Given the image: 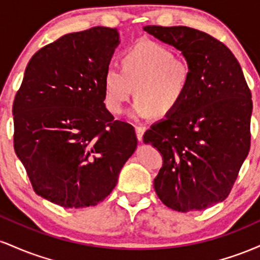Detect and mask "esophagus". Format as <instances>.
<instances>
[{"label":"esophagus","mask_w":260,"mask_h":260,"mask_svg":"<svg viewBox=\"0 0 260 260\" xmlns=\"http://www.w3.org/2000/svg\"><path fill=\"white\" fill-rule=\"evenodd\" d=\"M144 132H145L144 127H139V126L136 127V134H137V138H138L139 142H142L143 134H144Z\"/></svg>","instance_id":"1"}]
</instances>
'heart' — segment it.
<instances>
[{
    "mask_svg": "<svg viewBox=\"0 0 260 260\" xmlns=\"http://www.w3.org/2000/svg\"><path fill=\"white\" fill-rule=\"evenodd\" d=\"M122 67L109 66L103 77L104 99L112 113H121L136 94L131 117L140 120L156 113L171 115L181 105L189 88L192 70L186 59L174 57L168 47L143 39L126 50Z\"/></svg>",
    "mask_w": 260,
    "mask_h": 260,
    "instance_id": "obj_1",
    "label": "heart"
}]
</instances>
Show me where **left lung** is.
Wrapping results in <instances>:
<instances>
[{"instance_id":"left-lung-1","label":"left lung","mask_w":260,"mask_h":260,"mask_svg":"<svg viewBox=\"0 0 260 260\" xmlns=\"http://www.w3.org/2000/svg\"><path fill=\"white\" fill-rule=\"evenodd\" d=\"M143 29L181 51L192 70L181 105L143 136L162 156L154 189L176 211L204 210L228 198L248 155L252 94L234 53L215 38L182 25Z\"/></svg>"}]
</instances>
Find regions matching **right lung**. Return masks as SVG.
Listing matches in <instances>:
<instances>
[{
    "mask_svg": "<svg viewBox=\"0 0 260 260\" xmlns=\"http://www.w3.org/2000/svg\"><path fill=\"white\" fill-rule=\"evenodd\" d=\"M118 44L117 29L106 26L63 35L30 58L14 98L18 159L35 193L63 208L103 202L136 150L134 128L104 103Z\"/></svg>",
    "mask_w": 260,
    "mask_h": 260,
    "instance_id": "1",
    "label": "right lung"
}]
</instances>
